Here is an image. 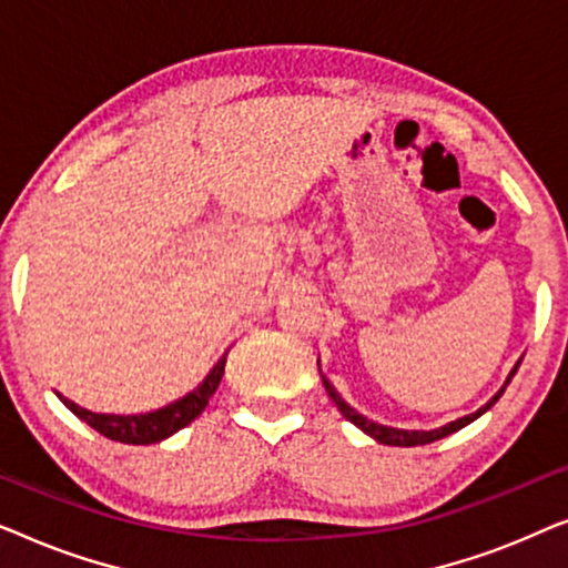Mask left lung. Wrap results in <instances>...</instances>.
Here are the masks:
<instances>
[{"label":"left lung","mask_w":568,"mask_h":568,"mask_svg":"<svg viewBox=\"0 0 568 568\" xmlns=\"http://www.w3.org/2000/svg\"><path fill=\"white\" fill-rule=\"evenodd\" d=\"M519 362H523V359H519ZM519 362L515 364V367H511L509 377H507V383L501 385V390L496 393L494 398L486 403V406H480V408L476 410V414H468V416H463V418H455V422H449V424L439 426V429H432V432H418V429H395V426H385V424L372 422V418L362 416L359 410H354L352 406H348V403H346L344 398H341V395L336 393V387H333V385L328 383V379H325L323 369H321V377H323L325 393L331 395V400L336 403L338 410H341V414H344L346 422H352L354 426H359V429H362L364 434H367V437L377 439L379 445H390V447H416V445H429V442H437V439H442V437H447V434H453V432H457V429H463V426H468L470 422H476L478 416H484L486 410L491 408L494 403L501 398V393L507 390V385L511 383V377H515V372L519 369ZM317 367H321V359H317Z\"/></svg>","instance_id":"8db88e82"}]
</instances>
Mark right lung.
I'll return each instance as SVG.
<instances>
[{"instance_id": "right-lung-1", "label": "right lung", "mask_w": 568, "mask_h": 568, "mask_svg": "<svg viewBox=\"0 0 568 568\" xmlns=\"http://www.w3.org/2000/svg\"><path fill=\"white\" fill-rule=\"evenodd\" d=\"M224 364H227V352L222 354V359L209 369V375L201 379L191 393H185L183 398L168 403V406H162L158 410H150V414H129V416L95 414V410L77 406L74 400L64 398L61 393L57 395L77 418H82L84 424H90L92 429L103 434V437L113 442H123V445H154V442L173 437L175 432H181L183 426H189L193 418L206 408L209 398H212L216 387L222 383Z\"/></svg>"}]
</instances>
